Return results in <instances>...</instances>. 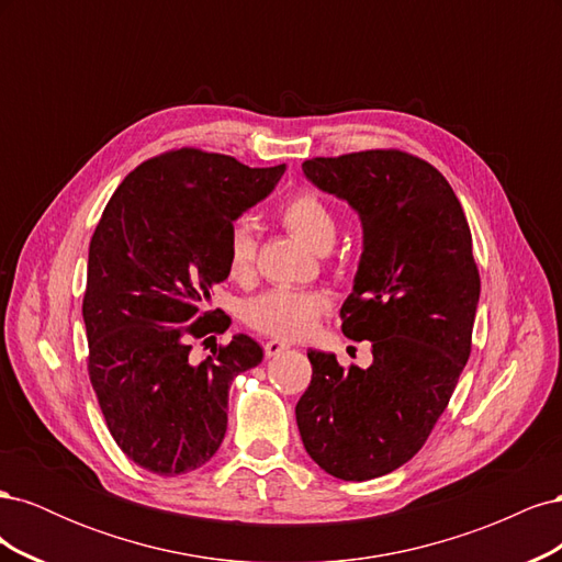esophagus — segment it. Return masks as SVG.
Masks as SVG:
<instances>
[{
	"mask_svg": "<svg viewBox=\"0 0 562 562\" xmlns=\"http://www.w3.org/2000/svg\"><path fill=\"white\" fill-rule=\"evenodd\" d=\"M285 349H291V345L281 342V339H269V342L265 345V353H267V359H271V356H279V353H283Z\"/></svg>",
	"mask_w": 562,
	"mask_h": 562,
	"instance_id": "34e87169",
	"label": "esophagus"
}]
</instances>
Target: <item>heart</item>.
I'll return each instance as SVG.
<instances>
[{
  "label": "heart",
  "instance_id": "obj_1",
  "mask_svg": "<svg viewBox=\"0 0 562 562\" xmlns=\"http://www.w3.org/2000/svg\"><path fill=\"white\" fill-rule=\"evenodd\" d=\"M279 220L288 232L312 250L330 248L337 223L326 201L314 192H297L279 209ZM255 260L252 234L239 225L227 239V274L234 281L250 277ZM328 307V297L318 291H295V288H269L246 304V321L267 335L295 339L307 335L318 314Z\"/></svg>",
  "mask_w": 562,
  "mask_h": 562
}]
</instances>
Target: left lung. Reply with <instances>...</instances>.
I'll return each mask as SVG.
<instances>
[{
	"label": "left lung",
	"mask_w": 562,
	"mask_h": 562,
	"mask_svg": "<svg viewBox=\"0 0 562 562\" xmlns=\"http://www.w3.org/2000/svg\"><path fill=\"white\" fill-rule=\"evenodd\" d=\"M302 171L359 213L363 252L339 316L347 337L370 339L372 363L345 370L310 349L297 429L335 479H380L427 443L469 361L481 297L469 223L448 180L398 149L318 157Z\"/></svg>",
	"instance_id": "1"
}]
</instances>
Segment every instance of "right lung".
Masks as SVG:
<instances>
[{
	"label": "right lung",
	"mask_w": 562,
	"mask_h": 562,
	"mask_svg": "<svg viewBox=\"0 0 562 562\" xmlns=\"http://www.w3.org/2000/svg\"><path fill=\"white\" fill-rule=\"evenodd\" d=\"M283 173L285 164L166 151L126 176L93 232L81 307L89 375L116 446L151 473L209 462L227 431L234 378L262 361L248 335L201 363L190 351L192 339L227 330L209 304L229 277V232Z\"/></svg>",
	"instance_id": "right-lung-1"
}]
</instances>
